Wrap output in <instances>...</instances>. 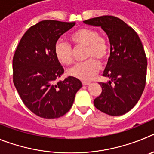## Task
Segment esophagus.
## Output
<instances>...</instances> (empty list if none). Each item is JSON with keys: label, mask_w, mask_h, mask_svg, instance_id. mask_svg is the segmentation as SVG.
I'll return each instance as SVG.
<instances>
[{"label": "esophagus", "mask_w": 154, "mask_h": 154, "mask_svg": "<svg viewBox=\"0 0 154 154\" xmlns=\"http://www.w3.org/2000/svg\"><path fill=\"white\" fill-rule=\"evenodd\" d=\"M82 83L83 85H89V82H87V81H82Z\"/></svg>", "instance_id": "esophagus-1"}]
</instances>
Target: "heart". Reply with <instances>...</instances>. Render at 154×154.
I'll list each match as a JSON object with an SVG mask.
<instances>
[{
	"label": "heart",
	"instance_id": "heart-1",
	"mask_svg": "<svg viewBox=\"0 0 154 154\" xmlns=\"http://www.w3.org/2000/svg\"><path fill=\"white\" fill-rule=\"evenodd\" d=\"M75 47H86L84 62L76 64L69 70V74L82 80H91L101 68L99 61L105 60L109 54V45L104 36L99 35L96 30L82 28L74 31L70 36ZM55 55L61 63L70 65L73 62V49L70 44L58 40L55 45Z\"/></svg>",
	"mask_w": 154,
	"mask_h": 154
}]
</instances>
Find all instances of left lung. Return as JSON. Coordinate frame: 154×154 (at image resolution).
<instances>
[{
	"label": "left lung",
	"mask_w": 154,
	"mask_h": 154,
	"mask_svg": "<svg viewBox=\"0 0 154 154\" xmlns=\"http://www.w3.org/2000/svg\"><path fill=\"white\" fill-rule=\"evenodd\" d=\"M83 22L101 27L110 42V56L103 74L110 81L99 82L102 92L94 99V106L108 115H123L135 106L146 85L147 59L142 42L131 27L114 16Z\"/></svg>",
	"instance_id": "obj_1"
}]
</instances>
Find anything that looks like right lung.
<instances>
[{
	"mask_svg": "<svg viewBox=\"0 0 154 154\" xmlns=\"http://www.w3.org/2000/svg\"><path fill=\"white\" fill-rule=\"evenodd\" d=\"M75 24L40 21L24 33L14 55V85L24 104L42 118L55 119L69 112L82 87L72 76L56 82L64 69L55 55V43Z\"/></svg>",
	"mask_w": 154,
	"mask_h": 154,
	"instance_id": "right-lung-1",
	"label": "right lung"
}]
</instances>
